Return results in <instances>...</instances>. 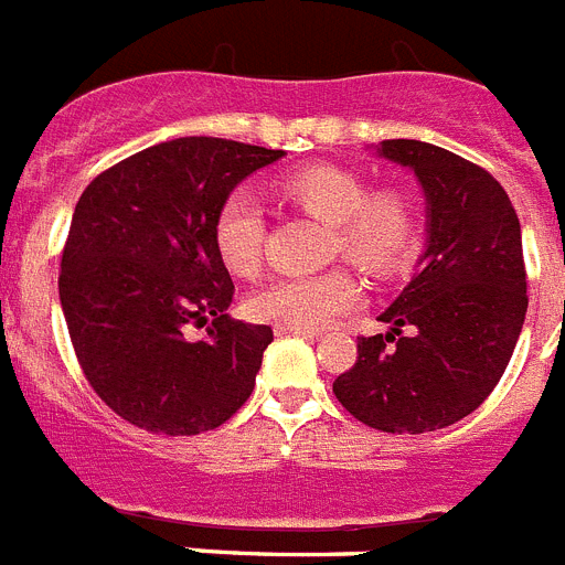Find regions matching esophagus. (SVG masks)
I'll return each instance as SVG.
<instances>
[{
  "mask_svg": "<svg viewBox=\"0 0 565 565\" xmlns=\"http://www.w3.org/2000/svg\"><path fill=\"white\" fill-rule=\"evenodd\" d=\"M277 331V337H308V339H317L319 331H306V328H288V326H277L274 328Z\"/></svg>",
  "mask_w": 565,
  "mask_h": 565,
  "instance_id": "obj_1",
  "label": "esophagus"
}]
</instances>
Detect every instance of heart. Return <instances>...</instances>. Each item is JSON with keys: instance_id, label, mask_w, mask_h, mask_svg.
I'll list each match as a JSON object with an SVG mask.
<instances>
[{"instance_id": "1", "label": "heart", "mask_w": 565, "mask_h": 565, "mask_svg": "<svg viewBox=\"0 0 565 565\" xmlns=\"http://www.w3.org/2000/svg\"><path fill=\"white\" fill-rule=\"evenodd\" d=\"M282 198L331 226V254H342L373 277L393 274L407 263L416 239V209L398 189L367 192L359 172L344 167H302L279 186ZM214 248L223 266L237 277H252L263 263L266 221L246 192H232L214 214ZM359 299L356 279L344 268L268 282L248 299L254 319L288 328L328 326Z\"/></svg>"}]
</instances>
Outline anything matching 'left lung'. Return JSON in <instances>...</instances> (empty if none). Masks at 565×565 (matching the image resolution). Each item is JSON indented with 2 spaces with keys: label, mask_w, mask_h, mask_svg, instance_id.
<instances>
[{
  "label": "left lung",
  "mask_w": 565,
  "mask_h": 565,
  "mask_svg": "<svg viewBox=\"0 0 565 565\" xmlns=\"http://www.w3.org/2000/svg\"><path fill=\"white\" fill-rule=\"evenodd\" d=\"M376 154L416 174L427 243L379 317L391 331L359 339L333 393L367 427L416 436L469 416L507 371L529 306L521 223L501 183L447 149L396 138Z\"/></svg>",
  "instance_id": "1"
}]
</instances>
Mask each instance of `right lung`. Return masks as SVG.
<instances>
[{
  "label": "right lung",
  "mask_w": 565,
  "mask_h": 565,
  "mask_svg": "<svg viewBox=\"0 0 565 565\" xmlns=\"http://www.w3.org/2000/svg\"><path fill=\"white\" fill-rule=\"evenodd\" d=\"M282 149L174 138L129 154L78 198L58 299L93 391L135 427L214 430L254 391L268 326L228 317L234 282L214 248V214ZM213 326L189 343L186 324Z\"/></svg>",
  "instance_id": "add662e5"
}]
</instances>
